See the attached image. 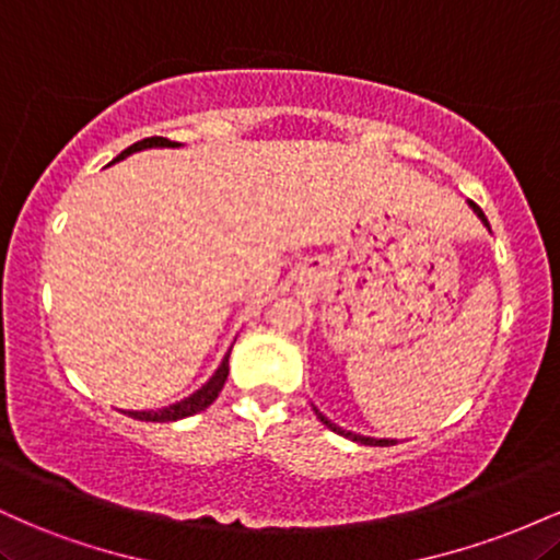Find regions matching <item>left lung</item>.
<instances>
[{"mask_svg":"<svg viewBox=\"0 0 560 560\" xmlns=\"http://www.w3.org/2000/svg\"><path fill=\"white\" fill-rule=\"evenodd\" d=\"M468 205H471V208H474V213H477V215L481 218V223H485V226L490 229V221H487V215L481 213V208H479V205H477V202H468ZM316 416H318V419H320V423H326V427L331 429V432L342 434V436H347V440H352V442H361V445H374V447H376V445H378V447H389V445H397V440H374V436H363V434H352V432H345L342 427H337V423H331L329 419H326L324 413H318V410H316Z\"/></svg>","mask_w":560,"mask_h":560,"instance_id":"left-lung-1","label":"left lung"}]
</instances>
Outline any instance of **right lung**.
Returning a JSON list of instances; mask_svg holds the SVG:
<instances>
[{
  "label": "right lung",
  "instance_id": "obj_1",
  "mask_svg": "<svg viewBox=\"0 0 560 560\" xmlns=\"http://www.w3.org/2000/svg\"><path fill=\"white\" fill-rule=\"evenodd\" d=\"M147 147H178V141H171L165 137H150V139H141L137 144H131L128 150L120 152L118 158L113 160V163H118V160H124L131 155V152H139V150H147ZM226 376H229V355L223 358V363L218 365V371L210 378L208 384H205L202 389H197L195 395H189L186 400L176 402V405H168V408H160V410H128V416L137 421H178V419H186V416H195L199 410H205L208 405H213V400L218 395H221L223 384H226Z\"/></svg>",
  "mask_w": 560,
  "mask_h": 560
}]
</instances>
